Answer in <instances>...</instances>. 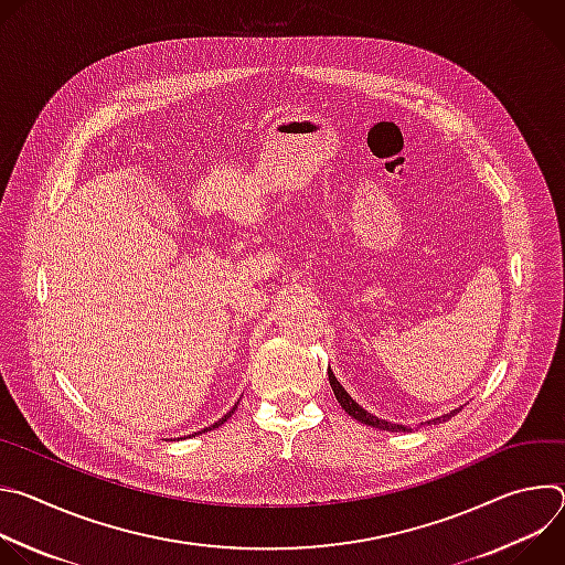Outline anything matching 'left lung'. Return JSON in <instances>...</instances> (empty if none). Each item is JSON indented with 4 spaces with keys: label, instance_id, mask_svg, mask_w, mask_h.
<instances>
[{
    "label": "left lung",
    "instance_id": "obj_1",
    "mask_svg": "<svg viewBox=\"0 0 565 565\" xmlns=\"http://www.w3.org/2000/svg\"><path fill=\"white\" fill-rule=\"evenodd\" d=\"M329 380H331V386H333V393H335V397H338V402L342 405V409L351 416V418H355L358 423H362V425H369V427H375V429H382V431H407V427L405 425H393V423H386V420H380L377 416H373V414H369L366 409H362L358 402L344 391V386L338 382V377L333 375V371L329 369ZM458 412V409H456ZM456 412H451V414H447V416H443V418H436V420H431V423H440V420H449ZM429 423V425H431Z\"/></svg>",
    "mask_w": 565,
    "mask_h": 565
}]
</instances>
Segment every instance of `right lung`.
<instances>
[{"label": "right lung", "instance_id": "obj_1", "mask_svg": "<svg viewBox=\"0 0 565 565\" xmlns=\"http://www.w3.org/2000/svg\"><path fill=\"white\" fill-rule=\"evenodd\" d=\"M230 414H234V412H230ZM230 414H227V416H223V418H221V420H218V423H214V425H212V427H218V425H223V423H225V420H227V418H230Z\"/></svg>", "mask_w": 565, "mask_h": 565}]
</instances>
